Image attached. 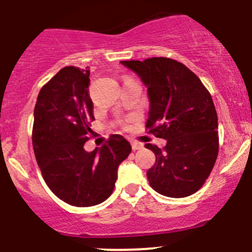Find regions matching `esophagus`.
<instances>
[{
    "label": "esophagus",
    "mask_w": 252,
    "mask_h": 252,
    "mask_svg": "<svg viewBox=\"0 0 252 252\" xmlns=\"http://www.w3.org/2000/svg\"><path fill=\"white\" fill-rule=\"evenodd\" d=\"M131 146H132V149L133 151H137V149H141L142 147V143H139V142H136V141H131Z\"/></svg>",
    "instance_id": "1"
}]
</instances>
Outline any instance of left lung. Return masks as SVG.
<instances>
[{
	"label": "left lung",
	"instance_id": "1",
	"mask_svg": "<svg viewBox=\"0 0 252 252\" xmlns=\"http://www.w3.org/2000/svg\"><path fill=\"white\" fill-rule=\"evenodd\" d=\"M147 87L146 127L166 139L163 149L151 143L156 163L147 171L149 185L168 197H188L210 176L219 149L218 118L210 92L185 64L168 57L121 61Z\"/></svg>",
	"mask_w": 252,
	"mask_h": 252
}]
</instances>
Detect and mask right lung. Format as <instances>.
I'll return each mask as SVG.
<instances>
[{
  "instance_id": "obj_1",
  "label": "right lung",
  "mask_w": 252,
  "mask_h": 252,
  "mask_svg": "<svg viewBox=\"0 0 252 252\" xmlns=\"http://www.w3.org/2000/svg\"><path fill=\"white\" fill-rule=\"evenodd\" d=\"M89 74L63 67L40 89L34 109L32 138L42 178L60 200L76 207L104 202L115 188L119 165L131 153L121 134H111L93 152L84 149L94 120Z\"/></svg>"
}]
</instances>
